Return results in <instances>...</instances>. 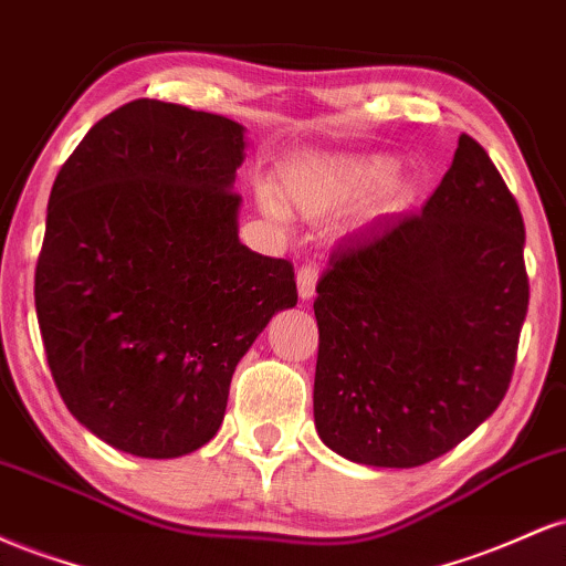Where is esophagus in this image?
Here are the masks:
<instances>
[{
    "instance_id": "obj_1",
    "label": "esophagus",
    "mask_w": 566,
    "mask_h": 566,
    "mask_svg": "<svg viewBox=\"0 0 566 566\" xmlns=\"http://www.w3.org/2000/svg\"><path fill=\"white\" fill-rule=\"evenodd\" d=\"M316 279H319V269L311 263H305L301 271H297V295L301 301H311L316 292Z\"/></svg>"
}]
</instances>
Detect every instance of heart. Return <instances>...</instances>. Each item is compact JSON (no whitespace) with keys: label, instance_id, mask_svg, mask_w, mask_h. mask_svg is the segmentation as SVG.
I'll list each match as a JSON object with an SVG mask.
<instances>
[{"label":"heart","instance_id":"heart-1","mask_svg":"<svg viewBox=\"0 0 566 566\" xmlns=\"http://www.w3.org/2000/svg\"><path fill=\"white\" fill-rule=\"evenodd\" d=\"M375 188L378 210H399L415 197V180L391 170L386 157H305L290 161L276 178V197L290 216L327 220ZM279 212L274 201H265Z\"/></svg>","mask_w":566,"mask_h":566}]
</instances>
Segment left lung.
Returning <instances> with one entry per match:
<instances>
[{
	"label": "left lung",
	"instance_id": "left-lung-1",
	"mask_svg": "<svg viewBox=\"0 0 566 566\" xmlns=\"http://www.w3.org/2000/svg\"><path fill=\"white\" fill-rule=\"evenodd\" d=\"M527 305L522 212L463 133L423 210L350 237L316 284L324 444L375 469L450 452L509 391Z\"/></svg>",
	"mask_w": 566,
	"mask_h": 566
}]
</instances>
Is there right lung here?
Listing matches in <instances>:
<instances>
[{
    "instance_id": "1",
    "label": "right lung",
    "mask_w": 566,
    "mask_h": 566,
    "mask_svg": "<svg viewBox=\"0 0 566 566\" xmlns=\"http://www.w3.org/2000/svg\"><path fill=\"white\" fill-rule=\"evenodd\" d=\"M244 127L138 97L57 172L34 303L69 412L116 450L180 458L218 433L231 375L295 271L239 242Z\"/></svg>"
}]
</instances>
